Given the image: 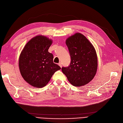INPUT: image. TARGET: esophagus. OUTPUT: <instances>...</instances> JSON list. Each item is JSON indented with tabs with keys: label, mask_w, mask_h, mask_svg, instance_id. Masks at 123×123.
I'll list each match as a JSON object with an SVG mask.
<instances>
[{
	"label": "esophagus",
	"mask_w": 123,
	"mask_h": 123,
	"mask_svg": "<svg viewBox=\"0 0 123 123\" xmlns=\"http://www.w3.org/2000/svg\"><path fill=\"white\" fill-rule=\"evenodd\" d=\"M58 65H59V66H60L61 68L62 67V63H61V62H60L59 64H58Z\"/></svg>",
	"instance_id": "esophagus-1"
}]
</instances>
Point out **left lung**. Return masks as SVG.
Wrapping results in <instances>:
<instances>
[{
	"instance_id": "left-lung-1",
	"label": "left lung",
	"mask_w": 123,
	"mask_h": 123,
	"mask_svg": "<svg viewBox=\"0 0 123 123\" xmlns=\"http://www.w3.org/2000/svg\"><path fill=\"white\" fill-rule=\"evenodd\" d=\"M71 57L69 66L63 67L62 72L74 86H82L91 81L98 67L96 51L87 38L80 33L66 41Z\"/></svg>"
}]
</instances>
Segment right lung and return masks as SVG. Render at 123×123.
<instances>
[{"label":"right lung","instance_id":"right-lung-1","mask_svg":"<svg viewBox=\"0 0 123 123\" xmlns=\"http://www.w3.org/2000/svg\"><path fill=\"white\" fill-rule=\"evenodd\" d=\"M52 40L44 36L33 38L20 54L19 67L23 79L37 88L45 86L53 74L61 69L53 63V55L48 52Z\"/></svg>","mask_w":123,"mask_h":123}]
</instances>
